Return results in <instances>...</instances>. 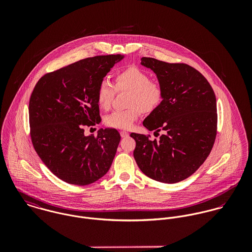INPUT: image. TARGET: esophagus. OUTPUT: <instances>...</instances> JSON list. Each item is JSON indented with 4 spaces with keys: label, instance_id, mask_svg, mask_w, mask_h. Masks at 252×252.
I'll list each match as a JSON object with an SVG mask.
<instances>
[{
    "label": "esophagus",
    "instance_id": "34e87169",
    "mask_svg": "<svg viewBox=\"0 0 252 252\" xmlns=\"http://www.w3.org/2000/svg\"><path fill=\"white\" fill-rule=\"evenodd\" d=\"M120 135H121V137H122V138H125V137L129 136V133H128V132H126V131H120Z\"/></svg>",
    "mask_w": 252,
    "mask_h": 252
}]
</instances>
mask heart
<instances>
[{
  "mask_svg": "<svg viewBox=\"0 0 252 252\" xmlns=\"http://www.w3.org/2000/svg\"><path fill=\"white\" fill-rule=\"evenodd\" d=\"M116 92H128L126 109L116 110L105 118L108 127L130 129L141 112L150 113L158 108L163 100L160 83L150 80L149 75L137 67H128L114 76V87L108 80H102L97 89V102L100 108L108 110Z\"/></svg>",
  "mask_w": 252,
  "mask_h": 252,
  "instance_id": "heart-1",
  "label": "heart"
}]
</instances>
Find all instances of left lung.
<instances>
[{
    "mask_svg": "<svg viewBox=\"0 0 252 252\" xmlns=\"http://www.w3.org/2000/svg\"><path fill=\"white\" fill-rule=\"evenodd\" d=\"M143 66L156 73L163 88L161 105L144 121L150 135L131 133L134 158L145 176L177 183L193 175L210 155L217 133L216 94L207 78L184 63L143 57Z\"/></svg>",
    "mask_w": 252,
    "mask_h": 252,
    "instance_id": "left-lung-1",
    "label": "left lung"
}]
</instances>
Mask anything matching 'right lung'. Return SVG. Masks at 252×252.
I'll list each match as a JSON object with an SVG mask.
<instances>
[{
    "mask_svg": "<svg viewBox=\"0 0 252 252\" xmlns=\"http://www.w3.org/2000/svg\"><path fill=\"white\" fill-rule=\"evenodd\" d=\"M123 56L89 57L47 72L36 82L29 102L32 144L44 165L60 180L87 185L108 173L120 134L100 129L85 136L83 126L101 122L97 89Z\"/></svg>",
    "mask_w": 252,
    "mask_h": 252,
    "instance_id": "right-lung-1",
    "label": "right lung"
}]
</instances>
